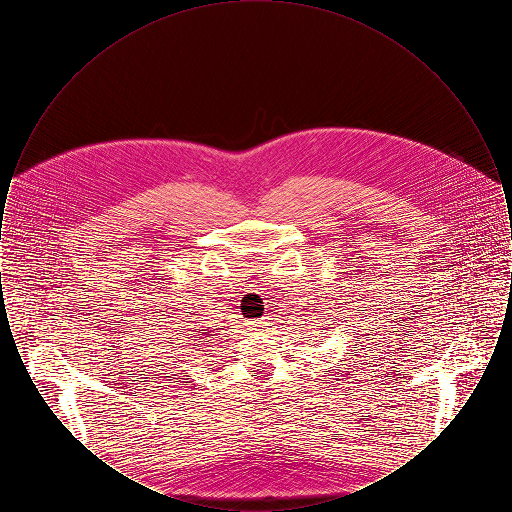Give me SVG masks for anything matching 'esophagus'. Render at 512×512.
Listing matches in <instances>:
<instances>
[{"mask_svg":"<svg viewBox=\"0 0 512 512\" xmlns=\"http://www.w3.org/2000/svg\"><path fill=\"white\" fill-rule=\"evenodd\" d=\"M251 324H253V326H257V328H267V326H268V324H270V322H268L267 317H263V318H259V320H253V322H251Z\"/></svg>","mask_w":512,"mask_h":512,"instance_id":"1","label":"esophagus"}]
</instances>
